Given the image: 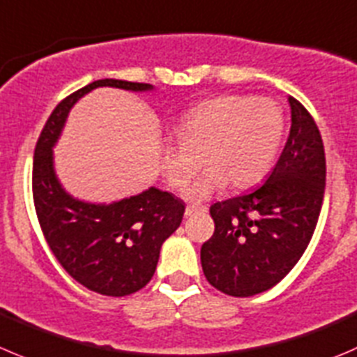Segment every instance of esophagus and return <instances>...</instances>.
<instances>
[{"label": "esophagus", "mask_w": 357, "mask_h": 357, "mask_svg": "<svg viewBox=\"0 0 357 357\" xmlns=\"http://www.w3.org/2000/svg\"><path fill=\"white\" fill-rule=\"evenodd\" d=\"M207 211V207H193V206H188L186 207V211H185V214L186 216H195V214H199V213H206Z\"/></svg>", "instance_id": "obj_1"}]
</instances>
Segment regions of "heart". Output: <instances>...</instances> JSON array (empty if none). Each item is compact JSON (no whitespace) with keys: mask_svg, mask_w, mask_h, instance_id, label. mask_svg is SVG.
Returning <instances> with one entry per match:
<instances>
[{"mask_svg":"<svg viewBox=\"0 0 357 357\" xmlns=\"http://www.w3.org/2000/svg\"><path fill=\"white\" fill-rule=\"evenodd\" d=\"M174 132L178 143L160 146L162 172L171 188L183 190L202 158L209 169L186 197L204 200L227 183L245 188L268 172L284 134V113L272 99L220 96L186 112Z\"/></svg>","mask_w":357,"mask_h":357,"instance_id":"1","label":"heart"}]
</instances>
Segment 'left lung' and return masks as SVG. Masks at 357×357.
<instances>
[{
	"label": "left lung",
	"mask_w": 357,
	"mask_h": 357,
	"mask_svg": "<svg viewBox=\"0 0 357 357\" xmlns=\"http://www.w3.org/2000/svg\"><path fill=\"white\" fill-rule=\"evenodd\" d=\"M291 129L274 171L244 195L211 206L214 234L200 249L211 286L230 296L271 289L305 252L324 197L326 158L312 115L295 98Z\"/></svg>",
	"instance_id": "1"
}]
</instances>
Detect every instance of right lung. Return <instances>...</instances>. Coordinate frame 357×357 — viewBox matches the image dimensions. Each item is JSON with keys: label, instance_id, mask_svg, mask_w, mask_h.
<instances>
[{"label": "right lung", "instance_id": "obj_1", "mask_svg": "<svg viewBox=\"0 0 357 357\" xmlns=\"http://www.w3.org/2000/svg\"><path fill=\"white\" fill-rule=\"evenodd\" d=\"M98 86L148 91L151 85L123 79H98L62 99L48 116L33 160V200L43 237L62 268L91 291L127 296L151 281L160 248L181 225L185 202L150 188L109 206L69 197L52 167V146L71 106Z\"/></svg>", "mask_w": 357, "mask_h": 357}]
</instances>
